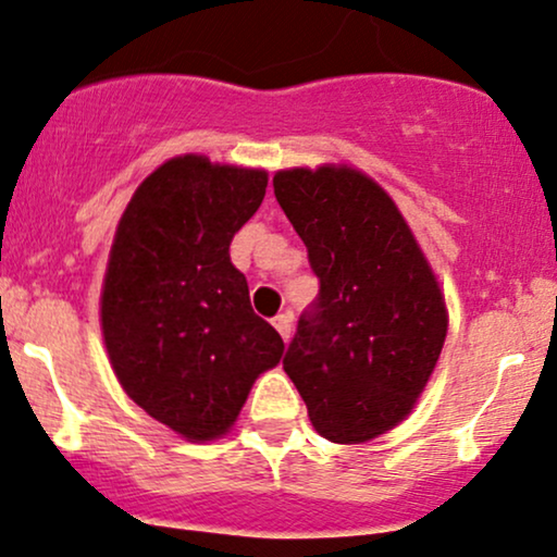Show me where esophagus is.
<instances>
[{"mask_svg":"<svg viewBox=\"0 0 557 557\" xmlns=\"http://www.w3.org/2000/svg\"><path fill=\"white\" fill-rule=\"evenodd\" d=\"M272 324H274V330L280 332V337L285 339H290V332H293V313H277V317L272 319Z\"/></svg>","mask_w":557,"mask_h":557,"instance_id":"34e87169","label":"esophagus"}]
</instances>
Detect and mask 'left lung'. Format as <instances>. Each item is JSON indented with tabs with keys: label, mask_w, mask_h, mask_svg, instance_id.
I'll return each mask as SVG.
<instances>
[{
	"label": "left lung",
	"mask_w": 557,
	"mask_h": 557,
	"mask_svg": "<svg viewBox=\"0 0 557 557\" xmlns=\"http://www.w3.org/2000/svg\"><path fill=\"white\" fill-rule=\"evenodd\" d=\"M272 186L319 277L285 373L324 438H376L412 412L438 363L448 326L438 280L397 205L366 173L290 169Z\"/></svg>",
	"instance_id": "left-lung-1"
}]
</instances>
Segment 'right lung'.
<instances>
[{
  "mask_svg": "<svg viewBox=\"0 0 557 557\" xmlns=\"http://www.w3.org/2000/svg\"><path fill=\"white\" fill-rule=\"evenodd\" d=\"M267 171L171 158L119 220L100 326L124 392L189 441L231 431L283 337L257 317L231 240L259 210Z\"/></svg>",
  "mask_w": 557,
  "mask_h": 557,
  "instance_id": "1",
  "label": "right lung"
}]
</instances>
